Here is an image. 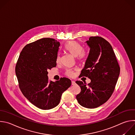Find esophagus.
Instances as JSON below:
<instances>
[{
    "label": "esophagus",
    "mask_w": 135,
    "mask_h": 135,
    "mask_svg": "<svg viewBox=\"0 0 135 135\" xmlns=\"http://www.w3.org/2000/svg\"><path fill=\"white\" fill-rule=\"evenodd\" d=\"M71 84H72V85H76L75 81H74V80H72V81H71Z\"/></svg>",
    "instance_id": "1"
}]
</instances>
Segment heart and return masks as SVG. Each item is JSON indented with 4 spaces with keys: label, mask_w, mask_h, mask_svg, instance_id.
<instances>
[{
    "label": "heart",
    "mask_w": 135,
    "mask_h": 135,
    "mask_svg": "<svg viewBox=\"0 0 135 135\" xmlns=\"http://www.w3.org/2000/svg\"><path fill=\"white\" fill-rule=\"evenodd\" d=\"M65 50L71 55L76 57V59L79 62L84 61L86 58V52L82 49L81 45L77 42L75 41H69L66 43L65 46ZM60 60L59 55L57 58V62H59ZM66 74L69 77H73L74 71L73 69H68L66 71Z\"/></svg>",
    "instance_id": "1"
}]
</instances>
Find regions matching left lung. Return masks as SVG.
Here are the masks:
<instances>
[{"instance_id": "obj_1", "label": "left lung", "mask_w": 135, "mask_h": 135, "mask_svg": "<svg viewBox=\"0 0 135 135\" xmlns=\"http://www.w3.org/2000/svg\"><path fill=\"white\" fill-rule=\"evenodd\" d=\"M89 52L80 77L89 78L86 83L77 80L81 91L76 96L79 104L86 108H96L112 95L119 78L120 68L111 44L100 36H91L86 42Z\"/></svg>"}]
</instances>
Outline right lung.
<instances>
[{
    "mask_svg": "<svg viewBox=\"0 0 135 135\" xmlns=\"http://www.w3.org/2000/svg\"><path fill=\"white\" fill-rule=\"evenodd\" d=\"M60 43L43 38L27 44L22 49L15 67L19 87L24 96L42 110H49L60 103L62 94L71 84L66 77L49 80L48 70L56 67Z\"/></svg>",
    "mask_w": 135,
    "mask_h": 135,
    "instance_id": "add662e5",
    "label": "right lung"
}]
</instances>
